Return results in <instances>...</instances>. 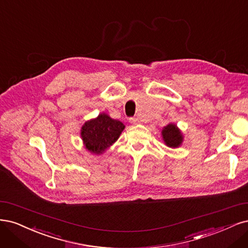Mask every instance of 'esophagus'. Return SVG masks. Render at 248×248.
Instances as JSON below:
<instances>
[{"label": "esophagus", "mask_w": 248, "mask_h": 248, "mask_svg": "<svg viewBox=\"0 0 248 248\" xmlns=\"http://www.w3.org/2000/svg\"><path fill=\"white\" fill-rule=\"evenodd\" d=\"M130 122L133 124H140V119L138 117H131L130 118Z\"/></svg>", "instance_id": "34e87169"}]
</instances>
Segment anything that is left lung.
<instances>
[{
    "label": "left lung",
    "instance_id": "left-lung-1",
    "mask_svg": "<svg viewBox=\"0 0 248 248\" xmlns=\"http://www.w3.org/2000/svg\"><path fill=\"white\" fill-rule=\"evenodd\" d=\"M162 135L165 143L169 147H178L181 144L182 135L175 124H170L165 126Z\"/></svg>",
    "mask_w": 248,
    "mask_h": 248
}]
</instances>
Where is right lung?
<instances>
[{
  "instance_id": "add662e5",
  "label": "right lung",
  "mask_w": 248,
  "mask_h": 248,
  "mask_svg": "<svg viewBox=\"0 0 248 248\" xmlns=\"http://www.w3.org/2000/svg\"><path fill=\"white\" fill-rule=\"evenodd\" d=\"M124 129L123 123L102 113L95 119L84 124L81 129V137L85 147L91 153L99 155L113 144Z\"/></svg>"
}]
</instances>
